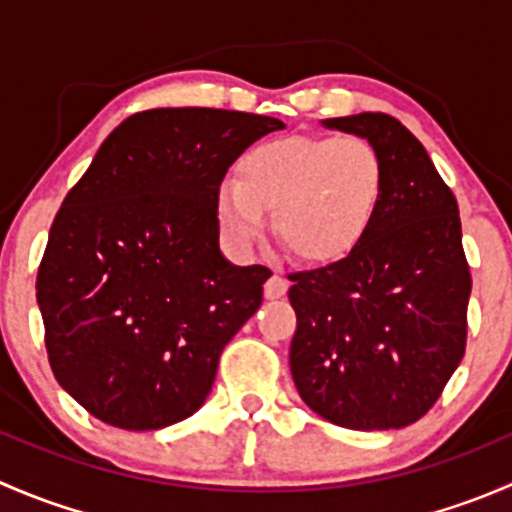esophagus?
Instances as JSON below:
<instances>
[{"label":"esophagus","instance_id":"obj_1","mask_svg":"<svg viewBox=\"0 0 512 512\" xmlns=\"http://www.w3.org/2000/svg\"><path fill=\"white\" fill-rule=\"evenodd\" d=\"M287 289H289V282L285 280V277L272 275L270 280L265 282V297L267 299H280V297H285Z\"/></svg>","mask_w":512,"mask_h":512}]
</instances>
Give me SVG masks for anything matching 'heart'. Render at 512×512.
<instances>
[{
    "mask_svg": "<svg viewBox=\"0 0 512 512\" xmlns=\"http://www.w3.org/2000/svg\"><path fill=\"white\" fill-rule=\"evenodd\" d=\"M384 193V165L356 136L275 138L247 151L237 183L215 198L220 230L235 247H250L265 218L282 247L307 265H332L359 247Z\"/></svg>",
    "mask_w": 512,
    "mask_h": 512,
    "instance_id": "heart-1",
    "label": "heart"
}]
</instances>
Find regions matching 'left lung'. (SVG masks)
Instances as JSON below:
<instances>
[{
    "label": "left lung",
    "mask_w": 512,
    "mask_h": 512,
    "mask_svg": "<svg viewBox=\"0 0 512 512\" xmlns=\"http://www.w3.org/2000/svg\"><path fill=\"white\" fill-rule=\"evenodd\" d=\"M384 165L379 213L344 260L292 275L289 369L304 404L354 431L414 423L466 352L471 272L461 218L426 148L386 113L327 118Z\"/></svg>",
    "instance_id": "obj_1"
}]
</instances>
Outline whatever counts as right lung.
Instances as JSON below:
<instances>
[{
	"instance_id": "1",
	"label": "right lung",
	"mask_w": 512,
	"mask_h": 512,
	"mask_svg": "<svg viewBox=\"0 0 512 512\" xmlns=\"http://www.w3.org/2000/svg\"><path fill=\"white\" fill-rule=\"evenodd\" d=\"M280 128L257 113L151 108L126 118L69 190L36 302L51 371L91 416L156 431L208 399L272 275L225 260L215 198L237 156Z\"/></svg>"
}]
</instances>
